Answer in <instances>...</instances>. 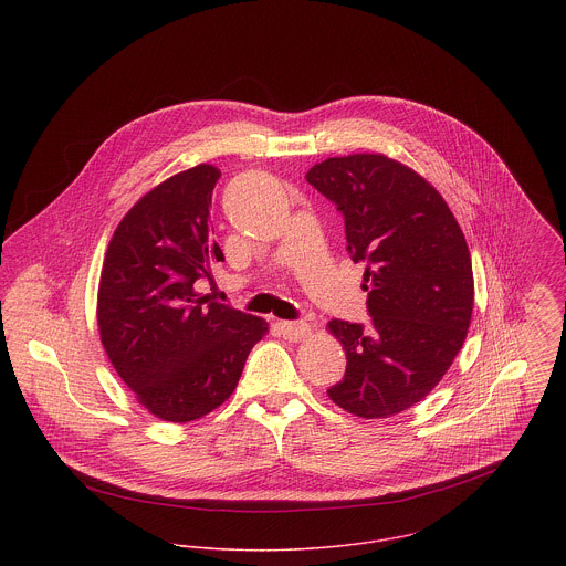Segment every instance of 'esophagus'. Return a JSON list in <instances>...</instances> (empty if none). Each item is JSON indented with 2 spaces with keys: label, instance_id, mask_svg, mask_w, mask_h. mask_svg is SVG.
Wrapping results in <instances>:
<instances>
[{
  "label": "esophagus",
  "instance_id": "esophagus-1",
  "mask_svg": "<svg viewBox=\"0 0 566 566\" xmlns=\"http://www.w3.org/2000/svg\"><path fill=\"white\" fill-rule=\"evenodd\" d=\"M276 326H279V333L290 342H298L310 335V324L305 321H281Z\"/></svg>",
  "mask_w": 566,
  "mask_h": 566
}]
</instances>
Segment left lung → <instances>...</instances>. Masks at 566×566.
<instances>
[{
	"label": "left lung",
	"instance_id": "8db88e82",
	"mask_svg": "<svg viewBox=\"0 0 566 566\" xmlns=\"http://www.w3.org/2000/svg\"><path fill=\"white\" fill-rule=\"evenodd\" d=\"M344 216L346 250L364 261L370 326L331 321L346 353L328 399L359 418L422 401L460 353L473 314V265L444 198L384 155L333 157L307 176Z\"/></svg>",
	"mask_w": 566,
	"mask_h": 566
}]
</instances>
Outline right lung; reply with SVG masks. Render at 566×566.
<instances>
[{
  "label": "right lung",
  "instance_id": "1",
  "mask_svg": "<svg viewBox=\"0 0 566 566\" xmlns=\"http://www.w3.org/2000/svg\"><path fill=\"white\" fill-rule=\"evenodd\" d=\"M220 169L196 165L148 191L108 243L97 290L102 346L137 401L169 422L224 403L268 323L196 290L224 261L209 205Z\"/></svg>",
  "mask_w": 566,
  "mask_h": 566
}]
</instances>
